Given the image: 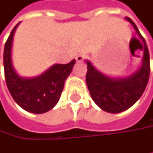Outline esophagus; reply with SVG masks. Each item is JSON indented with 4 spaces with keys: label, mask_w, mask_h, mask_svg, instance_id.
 I'll return each instance as SVG.
<instances>
[{
    "label": "esophagus",
    "mask_w": 153,
    "mask_h": 153,
    "mask_svg": "<svg viewBox=\"0 0 153 153\" xmlns=\"http://www.w3.org/2000/svg\"><path fill=\"white\" fill-rule=\"evenodd\" d=\"M85 57H86L85 54H82V53L81 54H79L76 57V61L77 62H82L85 59Z\"/></svg>",
    "instance_id": "esophagus-1"
}]
</instances>
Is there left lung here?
I'll return each instance as SVG.
<instances>
[{
	"instance_id": "1",
	"label": "left lung",
	"mask_w": 153,
	"mask_h": 153,
	"mask_svg": "<svg viewBox=\"0 0 153 153\" xmlns=\"http://www.w3.org/2000/svg\"><path fill=\"white\" fill-rule=\"evenodd\" d=\"M144 42L142 66L131 76L114 79L102 74L87 60L86 81L93 101L102 110L120 113L131 108L143 94L150 76V56L146 40L131 18L126 17Z\"/></svg>"
}]
</instances>
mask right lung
Returning a JSON list of instances; mask_svg holds the SVG:
<instances>
[{"label": "right lung", "mask_w": 153, "mask_h": 153, "mask_svg": "<svg viewBox=\"0 0 153 153\" xmlns=\"http://www.w3.org/2000/svg\"><path fill=\"white\" fill-rule=\"evenodd\" d=\"M19 23L12 30L4 47L3 63L6 84L13 99L22 108L34 114L45 113L58 103L65 80L71 74L75 59L65 65L56 64L36 78L20 77L15 71L11 61L13 36Z\"/></svg>", "instance_id": "obj_1"}]
</instances>
